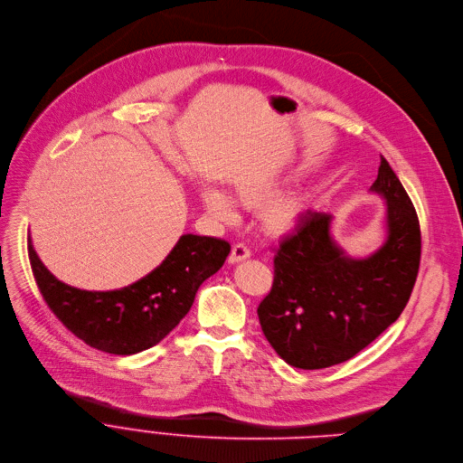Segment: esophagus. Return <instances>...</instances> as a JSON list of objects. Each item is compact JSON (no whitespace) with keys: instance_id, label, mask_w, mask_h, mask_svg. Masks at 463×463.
<instances>
[{"instance_id":"1","label":"esophagus","mask_w":463,"mask_h":463,"mask_svg":"<svg viewBox=\"0 0 463 463\" xmlns=\"http://www.w3.org/2000/svg\"><path fill=\"white\" fill-rule=\"evenodd\" d=\"M247 259H250V250L245 245L236 243L232 247V250H231V255H229V264H240V262H243Z\"/></svg>"}]
</instances>
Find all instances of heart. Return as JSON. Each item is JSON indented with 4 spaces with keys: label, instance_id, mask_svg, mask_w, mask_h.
<instances>
[{
    "label": "heart",
    "instance_id": "obj_1",
    "mask_svg": "<svg viewBox=\"0 0 463 463\" xmlns=\"http://www.w3.org/2000/svg\"><path fill=\"white\" fill-rule=\"evenodd\" d=\"M279 190L280 186L273 179H240L232 186V198L213 184H203L199 199L206 216L218 223H234L238 220L236 204L245 210H259L264 205L260 214L262 231L271 238H282L299 227L308 210V195L291 192L271 201Z\"/></svg>",
    "mask_w": 463,
    "mask_h": 463
}]
</instances>
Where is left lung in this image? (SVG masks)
Masks as SVG:
<instances>
[{"instance_id": "8db88e82", "label": "left lung", "mask_w": 463, "mask_h": 463, "mask_svg": "<svg viewBox=\"0 0 463 463\" xmlns=\"http://www.w3.org/2000/svg\"><path fill=\"white\" fill-rule=\"evenodd\" d=\"M369 192L384 199V241L351 257L334 240V216L308 213L275 255V280L259 305L275 353L299 369L342 364L378 338L404 310L421 259L415 208L383 158Z\"/></svg>"}]
</instances>
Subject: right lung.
<instances>
[{
  "instance_id": "right-lung-1",
  "label": "right lung",
  "mask_w": 463,
  "mask_h": 463,
  "mask_svg": "<svg viewBox=\"0 0 463 463\" xmlns=\"http://www.w3.org/2000/svg\"><path fill=\"white\" fill-rule=\"evenodd\" d=\"M33 275L53 314L90 347L131 356L170 334L190 312L199 286L222 269L225 240L183 234L160 266L140 280L109 291L79 289L59 280L27 241Z\"/></svg>"
}]
</instances>
